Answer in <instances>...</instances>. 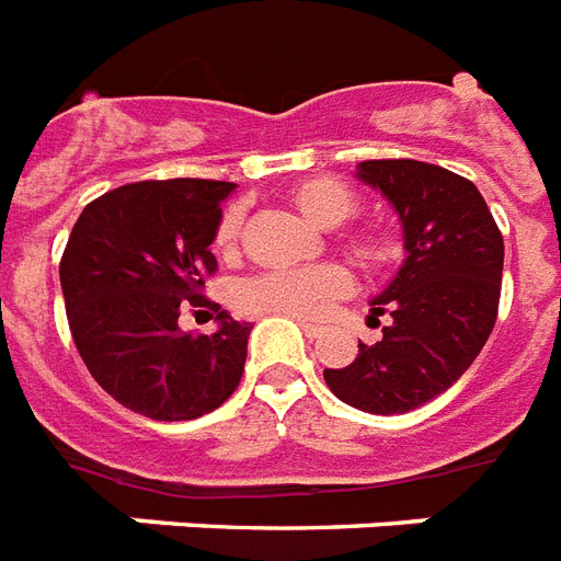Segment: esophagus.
Segmentation results:
<instances>
[{
    "mask_svg": "<svg viewBox=\"0 0 561 561\" xmlns=\"http://www.w3.org/2000/svg\"><path fill=\"white\" fill-rule=\"evenodd\" d=\"M298 324H301V330H304V335H307V339H318V335L324 333L321 327L309 324V321H301V318H298Z\"/></svg>",
    "mask_w": 561,
    "mask_h": 561,
    "instance_id": "obj_1",
    "label": "esophagus"
}]
</instances>
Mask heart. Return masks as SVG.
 <instances>
[{"instance_id": "1", "label": "heart", "mask_w": 561, "mask_h": 561, "mask_svg": "<svg viewBox=\"0 0 561 561\" xmlns=\"http://www.w3.org/2000/svg\"><path fill=\"white\" fill-rule=\"evenodd\" d=\"M295 208L318 228H335L347 222L356 210V196L347 185L335 179H312L295 187ZM243 231V208L231 205L217 222L219 254H234ZM351 252L365 266H385L393 257V245L382 234H358L351 240ZM351 289V275L335 263H318L301 268H272L260 272L237 286L234 301L252 316H289L318 318L324 316L335 298Z\"/></svg>"}]
</instances>
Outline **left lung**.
Here are the masks:
<instances>
[{"label":"left lung","mask_w":561,"mask_h":561,"mask_svg":"<svg viewBox=\"0 0 561 561\" xmlns=\"http://www.w3.org/2000/svg\"><path fill=\"white\" fill-rule=\"evenodd\" d=\"M356 179L391 203L405 260L370 301L367 324L391 316L347 367H324L327 388L367 414H405L449 391L490 339L501 298L504 237L481 191L414 159L356 164Z\"/></svg>","instance_id":"1"}]
</instances>
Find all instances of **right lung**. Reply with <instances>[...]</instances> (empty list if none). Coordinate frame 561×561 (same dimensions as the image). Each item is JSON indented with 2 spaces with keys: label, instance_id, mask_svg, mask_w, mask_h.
I'll return each mask as SVG.
<instances>
[{
  "label": "right lung",
  "instance_id": "obj_1",
  "mask_svg": "<svg viewBox=\"0 0 561 561\" xmlns=\"http://www.w3.org/2000/svg\"><path fill=\"white\" fill-rule=\"evenodd\" d=\"M234 182L168 179L89 203L60 260L71 339L112 400L161 423L196 420L234 393L252 324L226 309L210 335L182 333V304L217 272V237ZM219 309V307H217Z\"/></svg>",
  "mask_w": 561,
  "mask_h": 561
}]
</instances>
